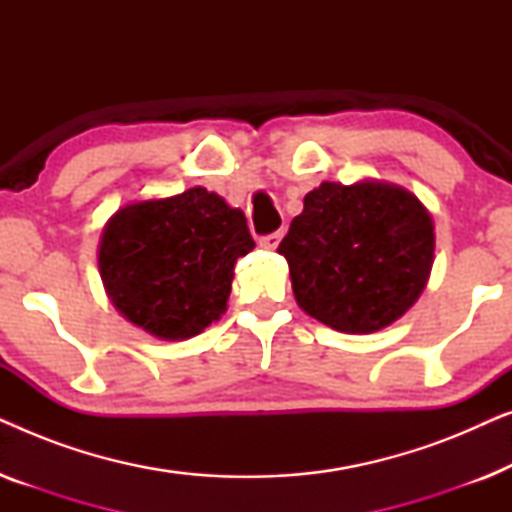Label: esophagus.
Listing matches in <instances>:
<instances>
[{"instance_id":"34e87169","label":"esophagus","mask_w":512,"mask_h":512,"mask_svg":"<svg viewBox=\"0 0 512 512\" xmlns=\"http://www.w3.org/2000/svg\"><path fill=\"white\" fill-rule=\"evenodd\" d=\"M279 240H282V230H275V233H268V235L261 237V247L275 249L277 244H279Z\"/></svg>"}]
</instances>
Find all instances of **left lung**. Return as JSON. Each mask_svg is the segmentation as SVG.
<instances>
[{"mask_svg":"<svg viewBox=\"0 0 512 512\" xmlns=\"http://www.w3.org/2000/svg\"><path fill=\"white\" fill-rule=\"evenodd\" d=\"M277 251L298 305L342 333H373L403 317L433 263V223L398 186L324 181L305 195Z\"/></svg>","mask_w":512,"mask_h":512,"instance_id":"8db88e82","label":"left lung"}]
</instances>
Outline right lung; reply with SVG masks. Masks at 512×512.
<instances>
[{
    "label": "right lung",
    "mask_w": 512,
    "mask_h": 512,
    "mask_svg": "<svg viewBox=\"0 0 512 512\" xmlns=\"http://www.w3.org/2000/svg\"><path fill=\"white\" fill-rule=\"evenodd\" d=\"M251 249L240 209L188 188L118 209L100 242V275L125 319L156 338L186 340L226 312L233 265Z\"/></svg>",
    "instance_id": "right-lung-1"
}]
</instances>
